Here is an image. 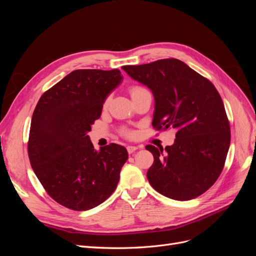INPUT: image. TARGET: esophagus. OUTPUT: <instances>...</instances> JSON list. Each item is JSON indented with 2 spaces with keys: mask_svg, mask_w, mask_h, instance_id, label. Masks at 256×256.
Instances as JSON below:
<instances>
[{
  "mask_svg": "<svg viewBox=\"0 0 256 256\" xmlns=\"http://www.w3.org/2000/svg\"><path fill=\"white\" fill-rule=\"evenodd\" d=\"M136 150H138V146H132V145H129V146H127V152H128L129 154H132V152H134Z\"/></svg>",
  "mask_w": 256,
  "mask_h": 256,
  "instance_id": "34e87169",
  "label": "esophagus"
}]
</instances>
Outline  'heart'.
<instances>
[{
    "label": "heart",
    "instance_id": "1",
    "mask_svg": "<svg viewBox=\"0 0 256 256\" xmlns=\"http://www.w3.org/2000/svg\"><path fill=\"white\" fill-rule=\"evenodd\" d=\"M145 90V88H142V86H132V88H130V94H131V96H132L134 94H136V92H140V90ZM108 104V99L104 102V104ZM122 134L126 136H130L132 134H131L129 130H126V129H125V130H122Z\"/></svg>",
    "mask_w": 256,
    "mask_h": 256
}]
</instances>
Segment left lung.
Here are the masks:
<instances>
[{
  "mask_svg": "<svg viewBox=\"0 0 256 256\" xmlns=\"http://www.w3.org/2000/svg\"><path fill=\"white\" fill-rule=\"evenodd\" d=\"M122 69L152 90V127L176 130L172 146L146 145L154 156L147 171L152 187L176 200L203 194L220 176L230 143V122L214 85L177 58Z\"/></svg>",
  "mask_w": 256,
  "mask_h": 256,
  "instance_id": "1",
  "label": "left lung"
}]
</instances>
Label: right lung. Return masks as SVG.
<instances>
[{"label":"right lung","instance_id":"1","mask_svg":"<svg viewBox=\"0 0 256 256\" xmlns=\"http://www.w3.org/2000/svg\"><path fill=\"white\" fill-rule=\"evenodd\" d=\"M122 79L120 69H78L46 90L36 104L28 142L30 166L46 192L72 210L104 203L128 159L118 144L95 150L88 136Z\"/></svg>","mask_w":256,"mask_h":256}]
</instances>
